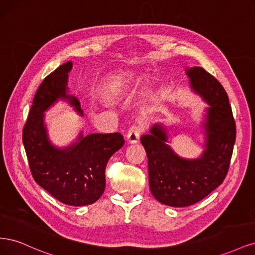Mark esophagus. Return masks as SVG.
Listing matches in <instances>:
<instances>
[{"label":"esophagus","instance_id":"34e87169","mask_svg":"<svg viewBox=\"0 0 255 255\" xmlns=\"http://www.w3.org/2000/svg\"><path fill=\"white\" fill-rule=\"evenodd\" d=\"M142 132V128L140 126H133L128 129V133L127 135V139L129 143H136L139 141V138Z\"/></svg>","mask_w":255,"mask_h":255}]
</instances>
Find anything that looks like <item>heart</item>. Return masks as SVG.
I'll return each instance as SVG.
<instances>
[{"label": "heart", "instance_id": "heart-1", "mask_svg": "<svg viewBox=\"0 0 255 255\" xmlns=\"http://www.w3.org/2000/svg\"><path fill=\"white\" fill-rule=\"evenodd\" d=\"M136 81L137 75L134 71H120L112 75L103 84L101 88V95L104 99L111 100V101L118 100L128 94Z\"/></svg>", "mask_w": 255, "mask_h": 255}]
</instances>
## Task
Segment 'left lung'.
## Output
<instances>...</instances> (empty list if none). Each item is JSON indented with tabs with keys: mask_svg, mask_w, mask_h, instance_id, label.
<instances>
[{
	"mask_svg": "<svg viewBox=\"0 0 255 255\" xmlns=\"http://www.w3.org/2000/svg\"><path fill=\"white\" fill-rule=\"evenodd\" d=\"M191 91L207 104L201 128V155L185 158L168 144V128L154 123L140 137L148 156L149 185L158 202L185 207L201 201L225 180L236 138V127L229 98L222 85L201 67L185 69Z\"/></svg>",
	"mask_w": 255,
	"mask_h": 255,
	"instance_id": "left-lung-1",
	"label": "left lung"
}]
</instances>
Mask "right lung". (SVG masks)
Here are the masks:
<instances>
[{"mask_svg": "<svg viewBox=\"0 0 255 255\" xmlns=\"http://www.w3.org/2000/svg\"><path fill=\"white\" fill-rule=\"evenodd\" d=\"M72 63L60 65L38 88L23 128L30 172L35 182L58 201L72 206L95 203L105 189V167L113 154L125 144L121 134H89L81 130L67 146L54 144L45 125L44 113L58 101H65L84 116L79 99L68 87Z\"/></svg>", "mask_w": 255, "mask_h": 255, "instance_id": "right-lung-1", "label": "right lung"}]
</instances>
